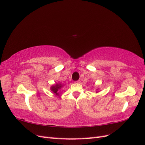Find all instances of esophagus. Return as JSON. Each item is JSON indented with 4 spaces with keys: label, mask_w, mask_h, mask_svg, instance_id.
Returning a JSON list of instances; mask_svg holds the SVG:
<instances>
[{
    "label": "esophagus",
    "mask_w": 145,
    "mask_h": 145,
    "mask_svg": "<svg viewBox=\"0 0 145 145\" xmlns=\"http://www.w3.org/2000/svg\"><path fill=\"white\" fill-rule=\"evenodd\" d=\"M75 83H80V80H77V81H76V82H75Z\"/></svg>",
    "instance_id": "obj_1"
}]
</instances>
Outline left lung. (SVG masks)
<instances>
[{
	"instance_id": "1",
	"label": "left lung",
	"mask_w": 145,
	"mask_h": 145,
	"mask_svg": "<svg viewBox=\"0 0 145 145\" xmlns=\"http://www.w3.org/2000/svg\"><path fill=\"white\" fill-rule=\"evenodd\" d=\"M96 93H97V92H96Z\"/></svg>"
}]
</instances>
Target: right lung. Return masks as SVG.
<instances>
[{
	"mask_svg": "<svg viewBox=\"0 0 145 145\" xmlns=\"http://www.w3.org/2000/svg\"><path fill=\"white\" fill-rule=\"evenodd\" d=\"M63 86V85L61 84V83H57V84L52 85L51 87V91H52V93L54 94H55L56 95H59V94L58 93V91Z\"/></svg>",
	"mask_w": 145,
	"mask_h": 145,
	"instance_id": "obj_1",
	"label": "right lung"
}]
</instances>
